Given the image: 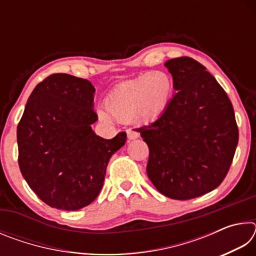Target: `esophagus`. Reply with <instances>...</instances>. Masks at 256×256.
Listing matches in <instances>:
<instances>
[{"mask_svg": "<svg viewBox=\"0 0 256 256\" xmlns=\"http://www.w3.org/2000/svg\"><path fill=\"white\" fill-rule=\"evenodd\" d=\"M128 140H134V138H138V133L136 131H134V130L130 128L128 130Z\"/></svg>", "mask_w": 256, "mask_h": 256, "instance_id": "obj_1", "label": "esophagus"}]
</instances>
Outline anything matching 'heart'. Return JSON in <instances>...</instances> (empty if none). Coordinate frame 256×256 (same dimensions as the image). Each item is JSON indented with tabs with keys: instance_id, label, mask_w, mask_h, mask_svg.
I'll list each match as a JSON object with an SVG mask.
<instances>
[{
	"instance_id": "obj_1",
	"label": "heart",
	"mask_w": 256,
	"mask_h": 256,
	"mask_svg": "<svg viewBox=\"0 0 256 256\" xmlns=\"http://www.w3.org/2000/svg\"><path fill=\"white\" fill-rule=\"evenodd\" d=\"M172 92L174 84L167 72L150 71L116 86L105 99L106 110L99 108L97 115L105 123H150L167 110Z\"/></svg>"
}]
</instances>
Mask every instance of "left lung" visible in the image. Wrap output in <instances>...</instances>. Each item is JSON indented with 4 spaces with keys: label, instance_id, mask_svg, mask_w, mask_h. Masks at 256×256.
<instances>
[{
    "label": "left lung",
    "instance_id": "left-lung-1",
    "mask_svg": "<svg viewBox=\"0 0 256 256\" xmlns=\"http://www.w3.org/2000/svg\"><path fill=\"white\" fill-rule=\"evenodd\" d=\"M176 94L154 122L136 128L149 146L146 174L154 188L174 200H190L222 184L238 144L230 100L198 60L164 63Z\"/></svg>",
    "mask_w": 256,
    "mask_h": 256
}]
</instances>
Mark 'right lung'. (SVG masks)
I'll list each match as a JSON object with an SVG mask.
<instances>
[{"mask_svg":"<svg viewBox=\"0 0 256 256\" xmlns=\"http://www.w3.org/2000/svg\"><path fill=\"white\" fill-rule=\"evenodd\" d=\"M94 86L56 73L38 84L16 128L19 167L37 196L56 209L90 204L104 185L108 162L126 141L120 132L106 140L94 132Z\"/></svg>","mask_w":256,"mask_h":256,"instance_id":"add662e5","label":"right lung"}]
</instances>
